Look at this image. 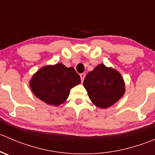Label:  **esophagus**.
<instances>
[{"instance_id": "34e87169", "label": "esophagus", "mask_w": 155, "mask_h": 155, "mask_svg": "<svg viewBox=\"0 0 155 155\" xmlns=\"http://www.w3.org/2000/svg\"><path fill=\"white\" fill-rule=\"evenodd\" d=\"M85 73H81V74H80V78H81V81H82V82H83V80H84V79H85Z\"/></svg>"}]
</instances>
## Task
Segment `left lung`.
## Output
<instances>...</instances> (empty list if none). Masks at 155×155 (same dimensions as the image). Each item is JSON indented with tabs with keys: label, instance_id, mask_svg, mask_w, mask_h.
Here are the masks:
<instances>
[{
	"label": "left lung",
	"instance_id": "8db88e82",
	"mask_svg": "<svg viewBox=\"0 0 155 155\" xmlns=\"http://www.w3.org/2000/svg\"><path fill=\"white\" fill-rule=\"evenodd\" d=\"M91 102L107 109L115 104L125 92L123 77L115 69L99 64L89 72L83 82Z\"/></svg>",
	"mask_w": 155,
	"mask_h": 155
}]
</instances>
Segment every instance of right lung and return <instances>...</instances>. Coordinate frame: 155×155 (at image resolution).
Instances as JSON below:
<instances>
[{"label": "right lung", "instance_id": "add662e5", "mask_svg": "<svg viewBox=\"0 0 155 155\" xmlns=\"http://www.w3.org/2000/svg\"><path fill=\"white\" fill-rule=\"evenodd\" d=\"M80 82V76L74 68L58 63L43 67L34 73L30 80V87L37 98L56 107L64 103L70 89Z\"/></svg>", "mask_w": 155, "mask_h": 155}]
</instances>
